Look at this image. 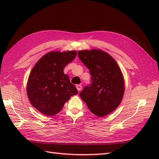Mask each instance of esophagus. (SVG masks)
<instances>
[{"label": "esophagus", "mask_w": 159, "mask_h": 159, "mask_svg": "<svg viewBox=\"0 0 159 159\" xmlns=\"http://www.w3.org/2000/svg\"><path fill=\"white\" fill-rule=\"evenodd\" d=\"M76 88H77V89H78V91H80L81 90V88H82V86H81V85H77Z\"/></svg>", "instance_id": "esophagus-1"}]
</instances>
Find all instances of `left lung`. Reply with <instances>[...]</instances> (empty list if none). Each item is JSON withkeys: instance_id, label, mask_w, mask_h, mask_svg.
Masks as SVG:
<instances>
[{"instance_id": "1", "label": "left lung", "mask_w": 159, "mask_h": 159, "mask_svg": "<svg viewBox=\"0 0 159 159\" xmlns=\"http://www.w3.org/2000/svg\"><path fill=\"white\" fill-rule=\"evenodd\" d=\"M78 57L89 69L92 84L80 93L89 109L98 117L113 112L125 92L122 71L113 57L100 49L80 50Z\"/></svg>"}]
</instances>
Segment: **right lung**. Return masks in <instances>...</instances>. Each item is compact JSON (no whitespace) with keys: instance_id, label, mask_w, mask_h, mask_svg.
Returning <instances> with one entry per match:
<instances>
[{"instance_id":"obj_1","label":"right lung","mask_w":159,"mask_h":159,"mask_svg":"<svg viewBox=\"0 0 159 159\" xmlns=\"http://www.w3.org/2000/svg\"><path fill=\"white\" fill-rule=\"evenodd\" d=\"M75 50L52 51L43 56L31 70L26 91L32 106L47 116L58 113L72 95L78 91L68 75L66 65L76 57Z\"/></svg>"}]
</instances>
